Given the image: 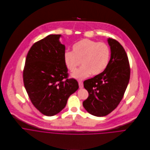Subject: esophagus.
<instances>
[{
	"label": "esophagus",
	"instance_id": "esophagus-1",
	"mask_svg": "<svg viewBox=\"0 0 150 150\" xmlns=\"http://www.w3.org/2000/svg\"><path fill=\"white\" fill-rule=\"evenodd\" d=\"M79 87L80 88H83L84 87L83 83L82 81H79Z\"/></svg>",
	"mask_w": 150,
	"mask_h": 150
}]
</instances>
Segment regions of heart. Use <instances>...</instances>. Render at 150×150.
Masks as SVG:
<instances>
[{
  "mask_svg": "<svg viewBox=\"0 0 150 150\" xmlns=\"http://www.w3.org/2000/svg\"><path fill=\"white\" fill-rule=\"evenodd\" d=\"M110 57V50L106 43L84 39L73 45V51H66L64 55V64L71 71L80 64L83 66L71 74L77 80H83L91 73L97 75L107 67Z\"/></svg>",
  "mask_w": 150,
  "mask_h": 150,
  "instance_id": "b5f03b06",
  "label": "heart"
}]
</instances>
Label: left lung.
Listing matches in <instances>:
<instances>
[{"label": "left lung", "mask_w": 150, "mask_h": 150, "mask_svg": "<svg viewBox=\"0 0 150 150\" xmlns=\"http://www.w3.org/2000/svg\"><path fill=\"white\" fill-rule=\"evenodd\" d=\"M111 57L105 70L84 81L88 98L83 103L86 110L96 117L108 115L118 106L126 91L130 79L127 53L117 40L108 38Z\"/></svg>", "instance_id": "8db88e82"}]
</instances>
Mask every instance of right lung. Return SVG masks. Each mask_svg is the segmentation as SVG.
Masks as SVG:
<instances>
[{
    "mask_svg": "<svg viewBox=\"0 0 150 150\" xmlns=\"http://www.w3.org/2000/svg\"><path fill=\"white\" fill-rule=\"evenodd\" d=\"M61 35H50L29 50L23 71L24 86L40 112L53 116L61 111L69 96L79 89L77 80L68 79L64 64L65 46Z\"/></svg>",
    "mask_w": 150,
    "mask_h": 150,
    "instance_id": "add662e5",
    "label": "right lung"
}]
</instances>
